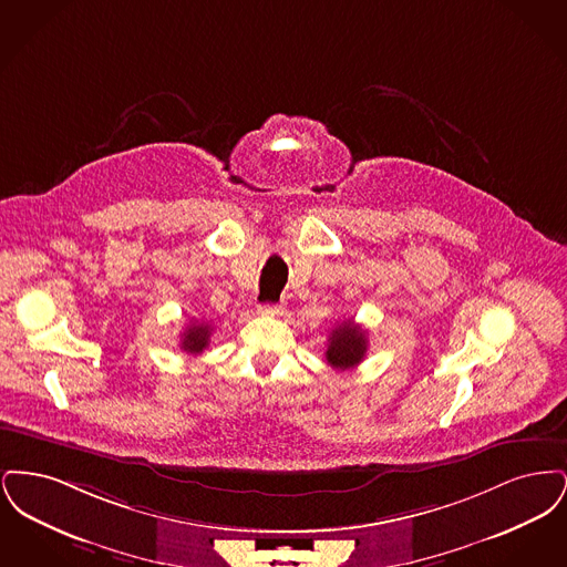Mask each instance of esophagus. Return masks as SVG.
<instances>
[{
    "instance_id": "esophagus-1",
    "label": "esophagus",
    "mask_w": 567,
    "mask_h": 567,
    "mask_svg": "<svg viewBox=\"0 0 567 567\" xmlns=\"http://www.w3.org/2000/svg\"><path fill=\"white\" fill-rule=\"evenodd\" d=\"M280 312H282L280 303H264V306H259V315H264V317H276Z\"/></svg>"
}]
</instances>
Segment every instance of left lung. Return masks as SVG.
<instances>
[{
    "instance_id": "8db88e82",
    "label": "left lung",
    "mask_w": 567,
    "mask_h": 567,
    "mask_svg": "<svg viewBox=\"0 0 567 567\" xmlns=\"http://www.w3.org/2000/svg\"><path fill=\"white\" fill-rule=\"evenodd\" d=\"M368 352V331L361 324L354 323L352 319L342 321L329 333L327 344V363L336 370H351L363 361Z\"/></svg>"
}]
</instances>
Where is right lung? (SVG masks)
<instances>
[{
	"instance_id": "add662e5",
	"label": "right lung",
	"mask_w": 567,
	"mask_h": 567,
	"mask_svg": "<svg viewBox=\"0 0 567 567\" xmlns=\"http://www.w3.org/2000/svg\"><path fill=\"white\" fill-rule=\"evenodd\" d=\"M210 336H213V324L208 323V321L195 319L193 323L187 324V329H185V333L181 338V349L189 352V354H199V352H204V349L208 347Z\"/></svg>"
}]
</instances>
